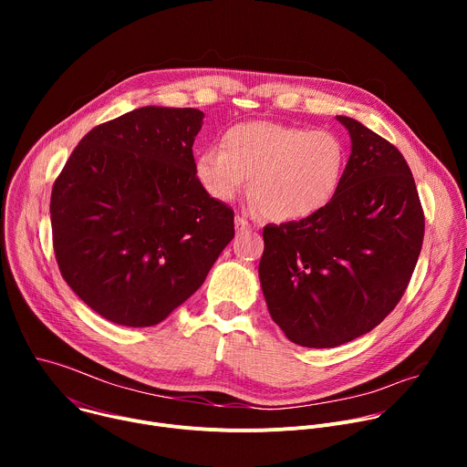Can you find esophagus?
Listing matches in <instances>:
<instances>
[{
    "mask_svg": "<svg viewBox=\"0 0 467 467\" xmlns=\"http://www.w3.org/2000/svg\"><path fill=\"white\" fill-rule=\"evenodd\" d=\"M234 227H236V233H247V231H251V223H249L245 218H242V216H236V218H234Z\"/></svg>",
    "mask_w": 467,
    "mask_h": 467,
    "instance_id": "34e87169",
    "label": "esophagus"
}]
</instances>
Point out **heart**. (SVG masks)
<instances>
[{"label":"heart","instance_id":"1","mask_svg":"<svg viewBox=\"0 0 467 467\" xmlns=\"http://www.w3.org/2000/svg\"><path fill=\"white\" fill-rule=\"evenodd\" d=\"M344 168L346 146L335 132L254 119L229 127L222 148L199 155L195 177L218 202H231L251 177L254 209L275 222H297L330 203Z\"/></svg>","mask_w":467,"mask_h":467}]
</instances>
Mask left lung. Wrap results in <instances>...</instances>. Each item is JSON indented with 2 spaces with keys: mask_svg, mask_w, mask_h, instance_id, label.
Instances as JSON below:
<instances>
[{
  "mask_svg": "<svg viewBox=\"0 0 467 467\" xmlns=\"http://www.w3.org/2000/svg\"><path fill=\"white\" fill-rule=\"evenodd\" d=\"M340 186L316 214L265 225L260 286L274 321L303 348H337L375 328L403 297L425 216L401 151L360 121Z\"/></svg>",
  "mask_w": 467,
  "mask_h": 467,
  "instance_id": "obj_1",
  "label": "left lung"
}]
</instances>
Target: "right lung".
Returning a JSON list of instances; mask_svg holds the SVG:
<instances>
[{
	"label": "right lung",
	"mask_w": 467,
	"mask_h": 467,
	"mask_svg": "<svg viewBox=\"0 0 467 467\" xmlns=\"http://www.w3.org/2000/svg\"><path fill=\"white\" fill-rule=\"evenodd\" d=\"M197 109L140 107L94 127L51 190L60 275L125 327L166 319L207 279L234 213L195 177Z\"/></svg>",
	"instance_id": "1"
}]
</instances>
